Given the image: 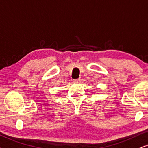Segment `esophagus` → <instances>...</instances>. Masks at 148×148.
Listing matches in <instances>:
<instances>
[{"label":"esophagus","instance_id":"1","mask_svg":"<svg viewBox=\"0 0 148 148\" xmlns=\"http://www.w3.org/2000/svg\"><path fill=\"white\" fill-rule=\"evenodd\" d=\"M73 81L75 82V83H80V82L81 81V79H80V78H77V79H74Z\"/></svg>","mask_w":148,"mask_h":148}]
</instances>
